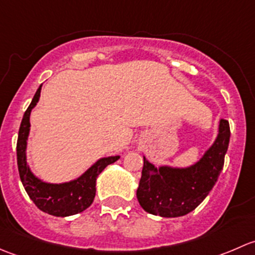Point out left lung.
Instances as JSON below:
<instances>
[{
  "label": "left lung",
  "mask_w": 255,
  "mask_h": 255,
  "mask_svg": "<svg viewBox=\"0 0 255 255\" xmlns=\"http://www.w3.org/2000/svg\"><path fill=\"white\" fill-rule=\"evenodd\" d=\"M230 123L221 120L217 139L201 160L186 169H156L144 158L137 199L144 211L161 217H179L199 206L212 190L225 164Z\"/></svg>",
  "instance_id": "8db88e82"
}]
</instances>
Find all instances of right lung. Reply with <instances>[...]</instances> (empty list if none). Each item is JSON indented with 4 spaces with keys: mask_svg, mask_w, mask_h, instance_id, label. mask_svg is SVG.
I'll list each match as a JSON object with an SVG mask.
<instances>
[{
    "mask_svg": "<svg viewBox=\"0 0 255 255\" xmlns=\"http://www.w3.org/2000/svg\"><path fill=\"white\" fill-rule=\"evenodd\" d=\"M40 90H42V86H39V89L35 92L20 122L17 140L18 171H19L20 181L35 206L49 215L66 217V216L82 212L92 204L96 195L97 176L107 165L118 160L120 156L100 159L79 179L65 182V184H48L33 175L25 161V146H27V138L29 134L30 111L39 100Z\"/></svg>",
    "mask_w": 255,
    "mask_h": 255,
    "instance_id": "add662e5",
    "label": "right lung"
}]
</instances>
